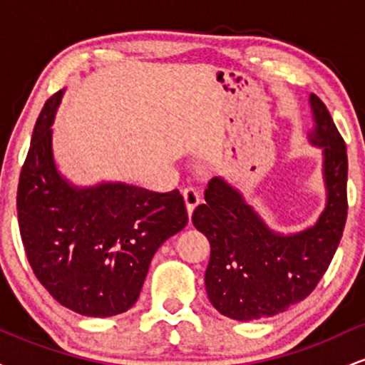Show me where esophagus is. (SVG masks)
Masks as SVG:
<instances>
[{
  "label": "esophagus",
  "mask_w": 365,
  "mask_h": 365,
  "mask_svg": "<svg viewBox=\"0 0 365 365\" xmlns=\"http://www.w3.org/2000/svg\"><path fill=\"white\" fill-rule=\"evenodd\" d=\"M183 200H185V206H187V212L188 216H192V212H194V209L199 206L200 202V195L199 192L195 190V188L188 187L183 190Z\"/></svg>",
  "instance_id": "obj_1"
}]
</instances>
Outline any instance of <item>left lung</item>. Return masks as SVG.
Segmentation results:
<instances>
[{"instance_id": "8db88e82", "label": "left lung", "mask_w": 365, "mask_h": 365, "mask_svg": "<svg viewBox=\"0 0 365 365\" xmlns=\"http://www.w3.org/2000/svg\"><path fill=\"white\" fill-rule=\"evenodd\" d=\"M309 144L321 149L326 202L316 223L300 232L271 228L223 177H215L192 223L211 244L204 276L209 302L230 319L252 321L282 314L319 283L340 244L346 221V148L329 111L309 96Z\"/></svg>"}]
</instances>
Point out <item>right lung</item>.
<instances>
[{"label":"right lung","instance_id":"right-lung-1","mask_svg":"<svg viewBox=\"0 0 365 365\" xmlns=\"http://www.w3.org/2000/svg\"><path fill=\"white\" fill-rule=\"evenodd\" d=\"M65 89L46 101L16 192L20 237L32 271L56 302L111 317L139 299L156 250L185 228L178 190L125 182L75 185L58 170L53 123Z\"/></svg>","mask_w":365,"mask_h":365}]
</instances>
